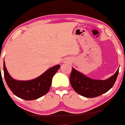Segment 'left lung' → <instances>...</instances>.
Returning a JSON list of instances; mask_svg holds the SVG:
<instances>
[{
  "instance_id": "obj_1",
  "label": "left lung",
  "mask_w": 125,
  "mask_h": 125,
  "mask_svg": "<svg viewBox=\"0 0 125 125\" xmlns=\"http://www.w3.org/2000/svg\"><path fill=\"white\" fill-rule=\"evenodd\" d=\"M119 70L118 69L114 75L106 80H95L72 68L70 82L72 88L79 94L88 98L96 97L107 92L113 87L117 78Z\"/></svg>"
}]
</instances>
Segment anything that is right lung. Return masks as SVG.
Listing matches in <instances>:
<instances>
[{
  "instance_id": "obj_1",
  "label": "right lung",
  "mask_w": 125,
  "mask_h": 125,
  "mask_svg": "<svg viewBox=\"0 0 125 125\" xmlns=\"http://www.w3.org/2000/svg\"><path fill=\"white\" fill-rule=\"evenodd\" d=\"M60 67L58 64L50 68L35 79L23 81L15 80L10 76L3 61L4 77L8 86L14 94L26 101L37 99L47 94L51 88L52 78Z\"/></svg>"
}]
</instances>
